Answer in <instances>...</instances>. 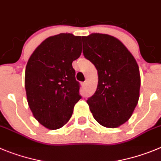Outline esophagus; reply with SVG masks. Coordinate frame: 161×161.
<instances>
[{
    "label": "esophagus",
    "instance_id": "1",
    "mask_svg": "<svg viewBox=\"0 0 161 161\" xmlns=\"http://www.w3.org/2000/svg\"><path fill=\"white\" fill-rule=\"evenodd\" d=\"M81 85H82V87H85V86H86V81L83 82V83H82Z\"/></svg>",
    "mask_w": 161,
    "mask_h": 161
}]
</instances>
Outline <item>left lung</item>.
Masks as SVG:
<instances>
[{
  "label": "left lung",
  "instance_id": "1",
  "mask_svg": "<svg viewBox=\"0 0 161 161\" xmlns=\"http://www.w3.org/2000/svg\"><path fill=\"white\" fill-rule=\"evenodd\" d=\"M83 53L98 73L97 91L88 103L94 119L114 129L132 116L140 97L141 76L138 64L117 38L92 33L82 36Z\"/></svg>",
  "mask_w": 161,
  "mask_h": 161
}]
</instances>
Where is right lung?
Returning a JSON list of instances; mask_svg holds the SVG:
<instances>
[{"label": "right lung", "instance_id": "add662e5", "mask_svg": "<svg viewBox=\"0 0 161 161\" xmlns=\"http://www.w3.org/2000/svg\"><path fill=\"white\" fill-rule=\"evenodd\" d=\"M81 36H52L34 50L25 69V86L29 108L40 124L51 130L69 120L81 97L72 63L81 54Z\"/></svg>", "mask_w": 161, "mask_h": 161}]
</instances>
